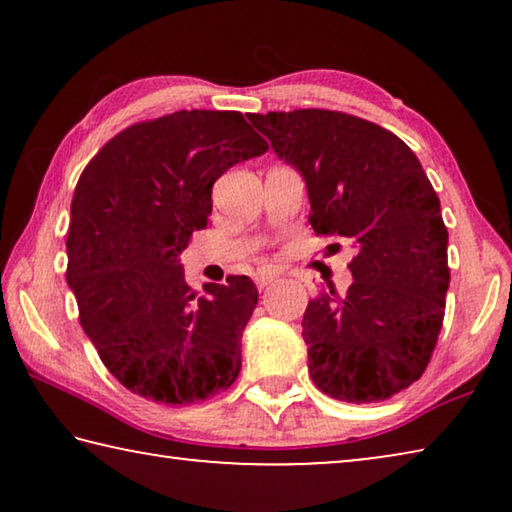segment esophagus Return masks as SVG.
I'll list each match as a JSON object with an SVG mask.
<instances>
[{"label": "esophagus", "mask_w": 512, "mask_h": 512, "mask_svg": "<svg viewBox=\"0 0 512 512\" xmlns=\"http://www.w3.org/2000/svg\"><path fill=\"white\" fill-rule=\"evenodd\" d=\"M277 277H280V271H277V268H271V266L259 268L257 275H255V284H257L259 289H264V287H268V284H271L273 280H277Z\"/></svg>", "instance_id": "34e87169"}]
</instances>
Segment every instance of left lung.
<instances>
[{"mask_svg":"<svg viewBox=\"0 0 512 512\" xmlns=\"http://www.w3.org/2000/svg\"><path fill=\"white\" fill-rule=\"evenodd\" d=\"M248 119L305 178L316 235L354 248L348 293L329 287L302 318L309 375L334 400H388L427 370L445 318L447 228L427 173L400 137L348 112Z\"/></svg>","mask_w":512,"mask_h":512,"instance_id":"1","label":"left lung"}]
</instances>
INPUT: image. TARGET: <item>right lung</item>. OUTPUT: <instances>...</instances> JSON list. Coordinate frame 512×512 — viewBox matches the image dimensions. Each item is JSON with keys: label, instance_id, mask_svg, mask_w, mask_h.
<instances>
[{"label": "right lung", "instance_id": "add662e5", "mask_svg": "<svg viewBox=\"0 0 512 512\" xmlns=\"http://www.w3.org/2000/svg\"><path fill=\"white\" fill-rule=\"evenodd\" d=\"M266 151L237 110H180L128 126L83 169L67 232V284L83 332L131 393L187 406L239 377L255 284L230 275L198 298L180 253L207 228L216 180Z\"/></svg>", "mask_w": 512, "mask_h": 512}]
</instances>
